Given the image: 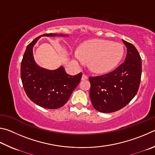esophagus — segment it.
Wrapping results in <instances>:
<instances>
[{
    "mask_svg": "<svg viewBox=\"0 0 155 155\" xmlns=\"http://www.w3.org/2000/svg\"><path fill=\"white\" fill-rule=\"evenodd\" d=\"M88 77L86 75H85V74H83L82 75V80H88Z\"/></svg>",
    "mask_w": 155,
    "mask_h": 155,
    "instance_id": "obj_1",
    "label": "esophagus"
}]
</instances>
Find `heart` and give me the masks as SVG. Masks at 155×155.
<instances>
[{"mask_svg": "<svg viewBox=\"0 0 155 155\" xmlns=\"http://www.w3.org/2000/svg\"><path fill=\"white\" fill-rule=\"evenodd\" d=\"M124 54L123 45L109 40L93 39L86 41L78 50L73 51V58L78 65L89 62L93 72L105 73L113 70L120 63Z\"/></svg>", "mask_w": 155, "mask_h": 155, "instance_id": "heart-1", "label": "heart"}]
</instances>
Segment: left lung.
<instances>
[{"label": "left lung", "instance_id": "left-lung-1", "mask_svg": "<svg viewBox=\"0 0 155 155\" xmlns=\"http://www.w3.org/2000/svg\"><path fill=\"white\" fill-rule=\"evenodd\" d=\"M127 48L124 62L104 75L90 77V97L94 109L111 113L122 109L134 99L140 86L142 61L135 46L122 39Z\"/></svg>", "mask_w": 155, "mask_h": 155}]
</instances>
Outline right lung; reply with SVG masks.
<instances>
[{
  "instance_id": "1",
  "label": "right lung",
  "mask_w": 155,
  "mask_h": 155,
  "mask_svg": "<svg viewBox=\"0 0 155 155\" xmlns=\"http://www.w3.org/2000/svg\"><path fill=\"white\" fill-rule=\"evenodd\" d=\"M41 37H67L69 35L44 34L27 45L21 63V79L24 91L32 102L47 109H57L67 102L82 74L71 75L63 66L55 70L39 67L34 59L33 47Z\"/></svg>"
}]
</instances>
